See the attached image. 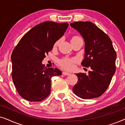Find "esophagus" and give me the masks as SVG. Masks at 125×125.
Here are the masks:
<instances>
[{
  "mask_svg": "<svg viewBox=\"0 0 125 125\" xmlns=\"http://www.w3.org/2000/svg\"><path fill=\"white\" fill-rule=\"evenodd\" d=\"M62 74L65 75V76H68V75L70 74V73L68 72L64 71V72H62Z\"/></svg>",
  "mask_w": 125,
  "mask_h": 125,
  "instance_id": "esophagus-1",
  "label": "esophagus"
}]
</instances>
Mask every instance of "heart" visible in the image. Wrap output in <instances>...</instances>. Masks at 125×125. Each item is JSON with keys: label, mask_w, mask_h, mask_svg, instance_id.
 Segmentation results:
<instances>
[{"label": "heart", "mask_w": 125, "mask_h": 125, "mask_svg": "<svg viewBox=\"0 0 125 125\" xmlns=\"http://www.w3.org/2000/svg\"><path fill=\"white\" fill-rule=\"evenodd\" d=\"M80 38V37L78 36H73L72 38V40H74V39H78ZM60 41L58 40L57 42L54 44V46L58 45V44H59ZM76 61V60L75 59H64L62 60L60 62V65L62 66V68H64V69H71L73 68V66H74V62Z\"/></svg>", "instance_id": "1"}]
</instances>
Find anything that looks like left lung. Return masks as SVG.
<instances>
[{
    "label": "left lung",
    "mask_w": 125,
    "mask_h": 125,
    "mask_svg": "<svg viewBox=\"0 0 125 125\" xmlns=\"http://www.w3.org/2000/svg\"><path fill=\"white\" fill-rule=\"evenodd\" d=\"M71 26L80 33L85 42L84 59L81 65L90 66L88 75L79 73L73 91L83 99L100 97L106 91L115 72L117 54L108 36L90 21H76Z\"/></svg>",
    "instance_id": "8db88e82"
}]
</instances>
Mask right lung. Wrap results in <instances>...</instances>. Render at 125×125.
<instances>
[{"mask_svg": "<svg viewBox=\"0 0 125 125\" xmlns=\"http://www.w3.org/2000/svg\"><path fill=\"white\" fill-rule=\"evenodd\" d=\"M68 23L47 21L39 24L25 33L11 54L12 77L20 96L38 102L48 96L52 77L60 76L57 68H47L42 61L64 35Z\"/></svg>", "mask_w": 125, "mask_h": 125, "instance_id": "1", "label": "right lung"}]
</instances>
